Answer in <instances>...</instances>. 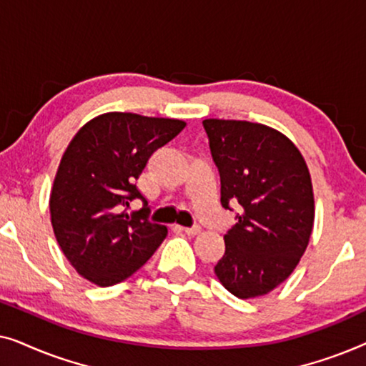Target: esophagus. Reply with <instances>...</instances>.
<instances>
[{
    "label": "esophagus",
    "instance_id": "esophagus-1",
    "mask_svg": "<svg viewBox=\"0 0 366 366\" xmlns=\"http://www.w3.org/2000/svg\"><path fill=\"white\" fill-rule=\"evenodd\" d=\"M182 232H184L187 234H198L202 232V228H199L198 224H194V227H183Z\"/></svg>",
    "mask_w": 366,
    "mask_h": 366
}]
</instances>
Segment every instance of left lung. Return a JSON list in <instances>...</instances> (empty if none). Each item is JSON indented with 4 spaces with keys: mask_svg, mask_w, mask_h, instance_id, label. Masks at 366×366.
<instances>
[{
    "mask_svg": "<svg viewBox=\"0 0 366 366\" xmlns=\"http://www.w3.org/2000/svg\"><path fill=\"white\" fill-rule=\"evenodd\" d=\"M203 127L223 208L239 204L214 274L234 297H262L292 274L308 247L315 219L308 167L285 134L264 124L212 118Z\"/></svg>",
    "mask_w": 366,
    "mask_h": 366,
    "instance_id": "left-lung-1",
    "label": "left lung"
}]
</instances>
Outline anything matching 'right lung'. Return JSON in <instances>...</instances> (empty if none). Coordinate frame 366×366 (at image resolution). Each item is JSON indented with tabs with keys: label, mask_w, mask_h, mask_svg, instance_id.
Returning a JSON list of instances; mask_svg holds the SVG:
<instances>
[{
	"label": "right lung",
	"mask_w": 366,
	"mask_h": 366,
	"mask_svg": "<svg viewBox=\"0 0 366 366\" xmlns=\"http://www.w3.org/2000/svg\"><path fill=\"white\" fill-rule=\"evenodd\" d=\"M187 123L134 113H104L68 144L54 177L49 212L56 242L83 278L112 287L137 273L167 238L168 228L148 219L137 179L152 154ZM142 199L128 215L123 206Z\"/></svg>",
	"instance_id": "right-lung-1"
}]
</instances>
